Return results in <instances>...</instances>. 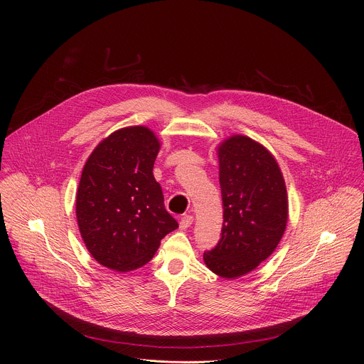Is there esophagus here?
Instances as JSON below:
<instances>
[{"label":"esophagus","mask_w":364,"mask_h":364,"mask_svg":"<svg viewBox=\"0 0 364 364\" xmlns=\"http://www.w3.org/2000/svg\"><path fill=\"white\" fill-rule=\"evenodd\" d=\"M193 216L191 215H186L184 218H181V220H180V229H183V230H186V229H188L191 225H193Z\"/></svg>","instance_id":"1"}]
</instances>
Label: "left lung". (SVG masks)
<instances>
[{
	"mask_svg": "<svg viewBox=\"0 0 364 364\" xmlns=\"http://www.w3.org/2000/svg\"><path fill=\"white\" fill-rule=\"evenodd\" d=\"M223 225L204 262L222 278L253 271L272 255L288 220V198L274 155L261 144L233 135L219 146Z\"/></svg>",
	"mask_w": 364,
	"mask_h": 364,
	"instance_id": "1",
	"label": "left lung"
}]
</instances>
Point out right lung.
Segmentation results:
<instances>
[{"label": "right lung", "mask_w": 364, "mask_h": 364, "mask_svg": "<svg viewBox=\"0 0 364 364\" xmlns=\"http://www.w3.org/2000/svg\"><path fill=\"white\" fill-rule=\"evenodd\" d=\"M159 151L151 129L128 127L103 139L83 167L76 218L87 250L103 267L128 272L145 265L178 228L152 174Z\"/></svg>", "instance_id": "right-lung-1"}]
</instances>
